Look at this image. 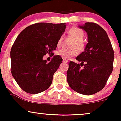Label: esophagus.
I'll list each match as a JSON object with an SVG mask.
<instances>
[{"mask_svg":"<svg viewBox=\"0 0 121 121\" xmlns=\"http://www.w3.org/2000/svg\"><path fill=\"white\" fill-rule=\"evenodd\" d=\"M63 62H65V63H66L68 62V60L66 59H63Z\"/></svg>","mask_w":121,"mask_h":121,"instance_id":"obj_1","label":"esophagus"}]
</instances>
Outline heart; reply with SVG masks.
Segmentation results:
<instances>
[{
  "label": "heart",
  "mask_w": 121,
  "mask_h": 121,
  "mask_svg": "<svg viewBox=\"0 0 121 121\" xmlns=\"http://www.w3.org/2000/svg\"><path fill=\"white\" fill-rule=\"evenodd\" d=\"M68 34L73 38L74 39V41L73 43L72 47L74 48L72 49H66V48H62L56 52L57 55L61 57L64 59H69L72 57L75 56L78 53L77 49L80 51H83L85 48V44L83 40L84 37V32L81 29L79 28L78 27H73L70 28L68 30ZM62 41V37L61 36L59 39L57 41V47H60L61 45ZM77 48H76L75 47Z\"/></svg>",
  "instance_id": "obj_1"
}]
</instances>
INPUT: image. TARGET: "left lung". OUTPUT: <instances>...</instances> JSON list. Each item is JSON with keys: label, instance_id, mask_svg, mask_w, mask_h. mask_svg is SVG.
<instances>
[{"label": "left lung", "instance_id": "1", "mask_svg": "<svg viewBox=\"0 0 121 121\" xmlns=\"http://www.w3.org/2000/svg\"><path fill=\"white\" fill-rule=\"evenodd\" d=\"M78 27L87 33L88 43L76 58L81 63L69 62L67 81L76 92L91 95L105 87L113 71L114 53L107 33L99 25L85 23Z\"/></svg>", "mask_w": 121, "mask_h": 121}]
</instances>
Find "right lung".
I'll list each match as a JSON object with an SVG mask.
<instances>
[{
  "instance_id": "right-lung-1",
  "label": "right lung",
  "mask_w": 121,
  "mask_h": 121,
  "mask_svg": "<svg viewBox=\"0 0 121 121\" xmlns=\"http://www.w3.org/2000/svg\"><path fill=\"white\" fill-rule=\"evenodd\" d=\"M66 27L65 23H36L22 30L15 40L10 53L11 73L26 92L39 93L51 86L62 59L57 55L47 62L43 57L56 50Z\"/></svg>"
}]
</instances>
